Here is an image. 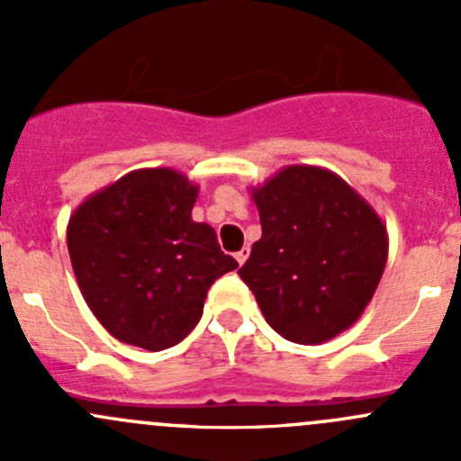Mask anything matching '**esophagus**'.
<instances>
[{"mask_svg":"<svg viewBox=\"0 0 461 461\" xmlns=\"http://www.w3.org/2000/svg\"><path fill=\"white\" fill-rule=\"evenodd\" d=\"M248 257H249V248H243L239 254H236V260H239V265H243L245 260H248Z\"/></svg>","mask_w":461,"mask_h":461,"instance_id":"34e87169","label":"esophagus"}]
</instances>
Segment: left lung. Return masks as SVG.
Here are the masks:
<instances>
[{
  "instance_id": "left-lung-1",
  "label": "left lung",
  "mask_w": 461,
  "mask_h": 461,
  "mask_svg": "<svg viewBox=\"0 0 461 461\" xmlns=\"http://www.w3.org/2000/svg\"><path fill=\"white\" fill-rule=\"evenodd\" d=\"M263 236L239 269L283 339L317 346L357 323L388 260L373 204L325 167L287 165L252 187Z\"/></svg>"
}]
</instances>
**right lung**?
I'll return each instance as SVG.
<instances>
[{
    "mask_svg": "<svg viewBox=\"0 0 461 461\" xmlns=\"http://www.w3.org/2000/svg\"><path fill=\"white\" fill-rule=\"evenodd\" d=\"M194 185L169 167L129 171L68 218L67 245L82 296L118 341L160 352L203 317L212 283L239 267L216 231L196 222Z\"/></svg>",
    "mask_w": 461,
    "mask_h": 461,
    "instance_id": "add662e5",
    "label": "right lung"
}]
</instances>
